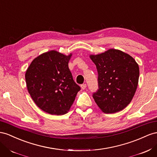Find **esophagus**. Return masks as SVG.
<instances>
[{"mask_svg":"<svg viewBox=\"0 0 157 157\" xmlns=\"http://www.w3.org/2000/svg\"><path fill=\"white\" fill-rule=\"evenodd\" d=\"M80 87H81V88L82 89V90H84L86 88V84H82L80 85Z\"/></svg>","mask_w":157,"mask_h":157,"instance_id":"34e87169","label":"esophagus"}]
</instances>
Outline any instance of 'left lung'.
<instances>
[{
    "mask_svg": "<svg viewBox=\"0 0 157 157\" xmlns=\"http://www.w3.org/2000/svg\"><path fill=\"white\" fill-rule=\"evenodd\" d=\"M98 73V90L93 98L105 113L124 109L132 100L138 86L139 68L135 59L122 51L109 49L90 55Z\"/></svg>",
    "mask_w": 157,
    "mask_h": 157,
    "instance_id": "obj_1",
    "label": "left lung"
}]
</instances>
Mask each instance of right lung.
I'll use <instances>...</instances> for the list:
<instances>
[{
	"label": "right lung",
	"instance_id": "1",
	"mask_svg": "<svg viewBox=\"0 0 157 157\" xmlns=\"http://www.w3.org/2000/svg\"><path fill=\"white\" fill-rule=\"evenodd\" d=\"M72 57L51 50L36 57L25 74L29 94L35 104L52 115H64L69 111L80 86L69 69Z\"/></svg>",
	"mask_w": 157,
	"mask_h": 157
}]
</instances>
